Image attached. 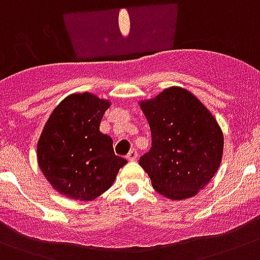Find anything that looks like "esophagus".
I'll return each mask as SVG.
<instances>
[{
  "label": "esophagus",
  "mask_w": 260,
  "mask_h": 260,
  "mask_svg": "<svg viewBox=\"0 0 260 260\" xmlns=\"http://www.w3.org/2000/svg\"><path fill=\"white\" fill-rule=\"evenodd\" d=\"M126 159H128L129 162H135V160L138 159V151L131 150L129 152H128V155H126Z\"/></svg>",
  "instance_id": "obj_1"
}]
</instances>
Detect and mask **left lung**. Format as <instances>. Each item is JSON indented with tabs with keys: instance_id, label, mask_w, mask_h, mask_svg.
<instances>
[{
	"instance_id": "obj_1",
	"label": "left lung",
	"mask_w": 260,
	"mask_h": 260,
	"mask_svg": "<svg viewBox=\"0 0 260 260\" xmlns=\"http://www.w3.org/2000/svg\"><path fill=\"white\" fill-rule=\"evenodd\" d=\"M151 129V150L139 160L152 187L171 201L194 197L217 173L224 135L189 90L171 86L139 101Z\"/></svg>"
}]
</instances>
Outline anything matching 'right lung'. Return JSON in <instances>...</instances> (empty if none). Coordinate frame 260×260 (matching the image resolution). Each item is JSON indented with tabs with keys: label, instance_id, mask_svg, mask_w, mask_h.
Segmentation results:
<instances>
[{
	"label": "right lung",
	"instance_id": "obj_1",
	"mask_svg": "<svg viewBox=\"0 0 260 260\" xmlns=\"http://www.w3.org/2000/svg\"><path fill=\"white\" fill-rule=\"evenodd\" d=\"M91 93H73L59 102L38 140V165L50 185L71 200L93 201L113 185L125 166L116 156L113 140L100 132L110 106Z\"/></svg>",
	"mask_w": 260,
	"mask_h": 260
}]
</instances>
